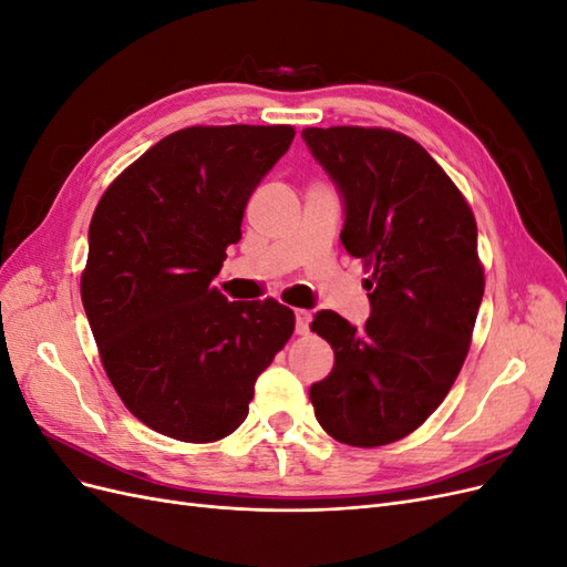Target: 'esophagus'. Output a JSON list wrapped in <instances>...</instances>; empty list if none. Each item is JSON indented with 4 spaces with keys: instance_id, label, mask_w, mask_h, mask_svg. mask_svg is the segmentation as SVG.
I'll return each mask as SVG.
<instances>
[{
    "instance_id": "1",
    "label": "esophagus",
    "mask_w": 567,
    "mask_h": 567,
    "mask_svg": "<svg viewBox=\"0 0 567 567\" xmlns=\"http://www.w3.org/2000/svg\"><path fill=\"white\" fill-rule=\"evenodd\" d=\"M310 321H312L310 312H307V310H296V333H300V336L310 333Z\"/></svg>"
}]
</instances>
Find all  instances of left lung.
<instances>
[{"instance_id":"left-lung-1","label":"left lung","mask_w":567,"mask_h":567,"mask_svg":"<svg viewBox=\"0 0 567 567\" xmlns=\"http://www.w3.org/2000/svg\"><path fill=\"white\" fill-rule=\"evenodd\" d=\"M302 136L346 198L340 241L362 257L371 302L364 329L331 310L315 317L336 364L310 400L333 440L383 447L425 423L466 362L485 293L477 225L411 136L385 127H307Z\"/></svg>"}]
</instances>
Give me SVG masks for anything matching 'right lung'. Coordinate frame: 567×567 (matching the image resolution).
<instances>
[{"label": "right lung", "instance_id": "right-lung-1", "mask_svg": "<svg viewBox=\"0 0 567 567\" xmlns=\"http://www.w3.org/2000/svg\"><path fill=\"white\" fill-rule=\"evenodd\" d=\"M293 136L290 125L184 127L96 205L82 305L109 381L151 431L196 444L231 435L293 336L286 305L229 302L213 286L250 194Z\"/></svg>", "mask_w": 567, "mask_h": 567}]
</instances>
